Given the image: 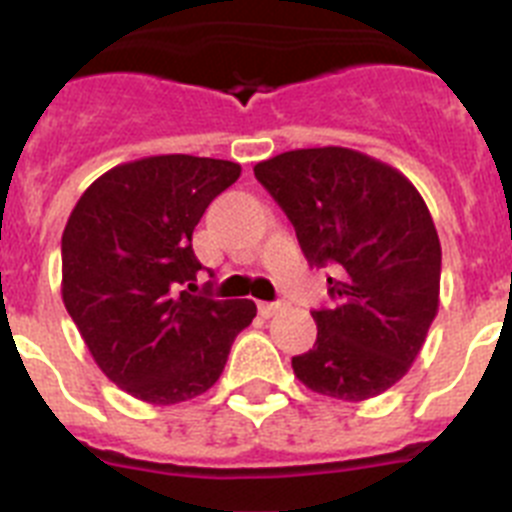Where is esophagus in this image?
<instances>
[{"label": "esophagus", "mask_w": 512, "mask_h": 512, "mask_svg": "<svg viewBox=\"0 0 512 512\" xmlns=\"http://www.w3.org/2000/svg\"><path fill=\"white\" fill-rule=\"evenodd\" d=\"M282 302H259V312L264 315V318H271V315H277L279 310H282Z\"/></svg>", "instance_id": "obj_1"}]
</instances>
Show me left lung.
I'll return each mask as SVG.
<instances>
[{
	"label": "left lung",
	"mask_w": 512,
	"mask_h": 512,
	"mask_svg": "<svg viewBox=\"0 0 512 512\" xmlns=\"http://www.w3.org/2000/svg\"><path fill=\"white\" fill-rule=\"evenodd\" d=\"M312 266L333 264L318 341L292 359L307 390L361 402L400 382L438 312L441 241L408 176L354 148L279 153L253 166Z\"/></svg>",
	"instance_id": "8db88e82"
}]
</instances>
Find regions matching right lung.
I'll list each match as a JSON object with an SVG mask.
<instances>
[{"instance_id": "add662e5", "label": "right lung", "mask_w": 512, "mask_h": 512, "mask_svg": "<svg viewBox=\"0 0 512 512\" xmlns=\"http://www.w3.org/2000/svg\"><path fill=\"white\" fill-rule=\"evenodd\" d=\"M238 176L220 158H138L99 176L71 210L63 305L104 377L135 400L176 405L210 390L256 318L253 300L188 292L202 269L194 228Z\"/></svg>"}]
</instances>
